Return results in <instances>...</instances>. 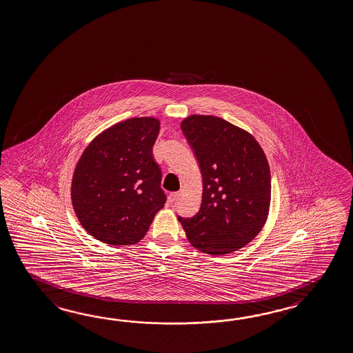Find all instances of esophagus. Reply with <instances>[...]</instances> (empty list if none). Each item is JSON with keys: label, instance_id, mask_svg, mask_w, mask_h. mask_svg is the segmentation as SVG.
<instances>
[{"label": "esophagus", "instance_id": "esophagus-1", "mask_svg": "<svg viewBox=\"0 0 353 353\" xmlns=\"http://www.w3.org/2000/svg\"><path fill=\"white\" fill-rule=\"evenodd\" d=\"M178 197H179V193H178V192L170 193L169 197H168V202H169V203H174V202L178 199Z\"/></svg>", "mask_w": 353, "mask_h": 353}]
</instances>
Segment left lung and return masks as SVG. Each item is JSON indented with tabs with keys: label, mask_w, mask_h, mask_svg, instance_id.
Wrapping results in <instances>:
<instances>
[{
	"label": "left lung",
	"mask_w": 353,
	"mask_h": 353,
	"mask_svg": "<svg viewBox=\"0 0 353 353\" xmlns=\"http://www.w3.org/2000/svg\"><path fill=\"white\" fill-rule=\"evenodd\" d=\"M181 131L202 172V203L193 217H178L201 252L232 253L259 234L271 203V172L254 137L213 115H189Z\"/></svg>",
	"instance_id": "obj_1"
}]
</instances>
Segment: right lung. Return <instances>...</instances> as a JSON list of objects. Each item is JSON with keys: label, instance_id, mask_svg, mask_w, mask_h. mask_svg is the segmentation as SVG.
Returning a JSON list of instances; mask_svg holds the SVG:
<instances>
[{"label": "right lung", "instance_id": "add662e5", "mask_svg": "<svg viewBox=\"0 0 353 353\" xmlns=\"http://www.w3.org/2000/svg\"><path fill=\"white\" fill-rule=\"evenodd\" d=\"M160 121L131 118L101 132L74 168L71 199L82 228L109 245L139 243L166 202L152 155Z\"/></svg>", "mask_w": 353, "mask_h": 353}]
</instances>
